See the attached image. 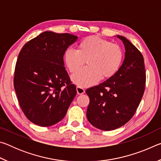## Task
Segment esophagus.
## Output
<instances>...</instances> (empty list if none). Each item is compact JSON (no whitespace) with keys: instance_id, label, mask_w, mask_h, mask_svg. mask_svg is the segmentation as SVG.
<instances>
[{"instance_id":"34e87169","label":"esophagus","mask_w":161,"mask_h":161,"mask_svg":"<svg viewBox=\"0 0 161 161\" xmlns=\"http://www.w3.org/2000/svg\"><path fill=\"white\" fill-rule=\"evenodd\" d=\"M77 92L78 94H82L85 92V90H84V89H83L82 87L77 86Z\"/></svg>"}]
</instances>
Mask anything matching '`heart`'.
<instances>
[{
	"label": "heart",
	"mask_w": 161,
	"mask_h": 161,
	"mask_svg": "<svg viewBox=\"0 0 161 161\" xmlns=\"http://www.w3.org/2000/svg\"><path fill=\"white\" fill-rule=\"evenodd\" d=\"M124 59L121 46L98 36L87 37L77 45V50L69 48L65 51L64 60L72 80L80 86L93 85L101 77L108 79L118 72Z\"/></svg>",
	"instance_id": "obj_1"
}]
</instances>
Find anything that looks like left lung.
I'll use <instances>...</instances> for the list:
<instances>
[{"mask_svg": "<svg viewBox=\"0 0 161 161\" xmlns=\"http://www.w3.org/2000/svg\"><path fill=\"white\" fill-rule=\"evenodd\" d=\"M117 37L126 49L123 64L112 77L86 90L89 97L87 119L94 127L103 130L126 124L134 115L145 91L143 54L126 37Z\"/></svg>", "mask_w": 161, "mask_h": 161, "instance_id": "8db88e82", "label": "left lung"}]
</instances>
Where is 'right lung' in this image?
Segmentation results:
<instances>
[{
  "label": "right lung",
  "mask_w": 161,
  "mask_h": 161,
  "mask_svg": "<svg viewBox=\"0 0 161 161\" xmlns=\"http://www.w3.org/2000/svg\"><path fill=\"white\" fill-rule=\"evenodd\" d=\"M77 37L46 31L26 42L15 67V91L27 119L40 126L58 123L77 94L63 57Z\"/></svg>",
  "instance_id": "add662e5"
}]
</instances>
